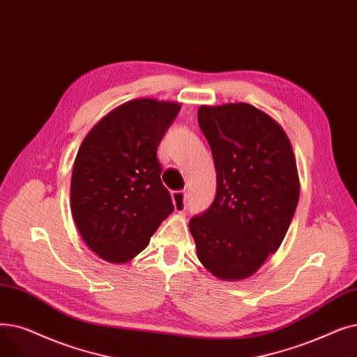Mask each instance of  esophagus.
Returning <instances> with one entry per match:
<instances>
[{
	"label": "esophagus",
	"mask_w": 357,
	"mask_h": 357,
	"mask_svg": "<svg viewBox=\"0 0 357 357\" xmlns=\"http://www.w3.org/2000/svg\"><path fill=\"white\" fill-rule=\"evenodd\" d=\"M172 199H173V205L176 212H184L185 211V203H188V196H185L184 192L176 190L172 192Z\"/></svg>",
	"instance_id": "esophagus-1"
}]
</instances>
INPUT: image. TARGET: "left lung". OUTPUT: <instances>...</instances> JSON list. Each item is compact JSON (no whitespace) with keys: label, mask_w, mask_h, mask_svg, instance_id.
<instances>
[{"label":"left lung","mask_w":357,"mask_h":357,"mask_svg":"<svg viewBox=\"0 0 357 357\" xmlns=\"http://www.w3.org/2000/svg\"><path fill=\"white\" fill-rule=\"evenodd\" d=\"M199 126L216 168L211 208L190 219L197 259L220 280H243L276 252L299 200L292 144L248 103L200 106Z\"/></svg>","instance_id":"obj_1"}]
</instances>
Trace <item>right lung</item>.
I'll return each instance as SVG.
<instances>
[{
	"label": "right lung",
	"mask_w": 357,
	"mask_h": 357,
	"mask_svg": "<svg viewBox=\"0 0 357 357\" xmlns=\"http://www.w3.org/2000/svg\"><path fill=\"white\" fill-rule=\"evenodd\" d=\"M180 107L157 98L126 101L94 125L77 152L71 213L84 243L105 261L137 257L174 211L157 149Z\"/></svg>",
	"instance_id": "obj_1"
}]
</instances>
